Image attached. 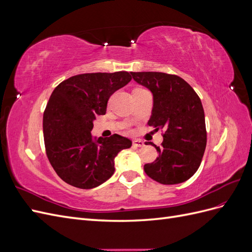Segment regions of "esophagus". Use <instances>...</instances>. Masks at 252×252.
Masks as SVG:
<instances>
[{
    "instance_id": "1",
    "label": "esophagus",
    "mask_w": 252,
    "mask_h": 252,
    "mask_svg": "<svg viewBox=\"0 0 252 252\" xmlns=\"http://www.w3.org/2000/svg\"><path fill=\"white\" fill-rule=\"evenodd\" d=\"M132 146H133V147H144L145 144H144V142L141 141V140H134V141L132 142Z\"/></svg>"
}]
</instances>
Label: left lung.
I'll return each instance as SVG.
<instances>
[{
    "label": "left lung",
    "mask_w": 252,
    "mask_h": 252,
    "mask_svg": "<svg viewBox=\"0 0 252 252\" xmlns=\"http://www.w3.org/2000/svg\"><path fill=\"white\" fill-rule=\"evenodd\" d=\"M130 73L154 95L148 125L156 131L164 130L161 147L149 143L156 147L158 157L155 162L144 165L145 172L164 185L187 181L199 169L207 143L199 95L178 75L152 71Z\"/></svg>",
    "instance_id": "left-lung-1"
}]
</instances>
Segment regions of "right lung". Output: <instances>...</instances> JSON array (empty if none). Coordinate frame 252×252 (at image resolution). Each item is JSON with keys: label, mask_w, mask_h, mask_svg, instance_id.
I'll return each mask as SVG.
<instances>
[{"label": "right lung", "mask_w": 252, "mask_h": 252, "mask_svg": "<svg viewBox=\"0 0 252 252\" xmlns=\"http://www.w3.org/2000/svg\"><path fill=\"white\" fill-rule=\"evenodd\" d=\"M131 81L127 71L83 73L52 91L43 117L47 158L59 177L81 189L100 186L114 172V158L132 142L119 134L94 138L96 116L106 113L113 93Z\"/></svg>", "instance_id": "add662e5"}]
</instances>
